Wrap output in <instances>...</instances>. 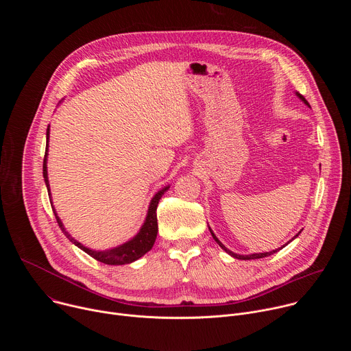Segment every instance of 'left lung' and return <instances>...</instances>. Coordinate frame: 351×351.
<instances>
[{
    "mask_svg": "<svg viewBox=\"0 0 351 351\" xmlns=\"http://www.w3.org/2000/svg\"><path fill=\"white\" fill-rule=\"evenodd\" d=\"M295 95H297V97H298L300 99H302V101H303V103H304L306 106H308V107H310L308 101H307V99H306V98H304V97H303L302 94H300V93H297V91H295ZM208 229H210V232H211V234H213L214 240H215V241H217V243H218V244L221 245V248H222V250H225V252H226V253H228V254H229L230 257H233V258H237V260H257V258H264V257H268V256H271V254H274V253L279 252V250L282 248V247H280V248L272 250V252H269V253H256V254H248V256H241V254H236V253L230 252V250H229V248H226V247H225V245H223V244H222V243L219 241V239H218V237L215 236V233L213 232V229H211V228H208ZM298 233H300V232H298ZM298 233H297V234H295V236H294L293 239H295V237L298 236ZM293 239H291V240H293ZM291 240H290V241H291ZM290 241H289V243H290ZM285 245H287V244H285ZM285 245H283V247H285Z\"/></svg>",
    "mask_w": 351,
    "mask_h": 351,
    "instance_id": "obj_1",
    "label": "left lung"
}]
</instances>
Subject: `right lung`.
Returning a JSON list of instances; mask_svg holds the SVG:
<instances>
[{
  "instance_id": "1",
  "label": "right lung",
  "mask_w": 351,
  "mask_h": 351,
  "mask_svg": "<svg viewBox=\"0 0 351 351\" xmlns=\"http://www.w3.org/2000/svg\"><path fill=\"white\" fill-rule=\"evenodd\" d=\"M48 138H49V126L47 128V144H45V156H44V162H43V176H44V182H45V186H47V190H48V195H49V202L53 203L51 199V191H49V182H48V173H47V156H48ZM169 189V186H165L162 187L160 191H157L154 194V197L152 198V202H149V206H148V211H147V215H145V219H144V223L143 226L140 228L138 233L132 237L130 240H128L126 243L121 244V245H117L114 248H110V250H93V248H88L86 245H83L80 241H77L75 237H72L62 221L60 219L54 206L53 207V211H54V215L57 218V222L61 228V230L65 233V236L75 244L77 245L80 250H83L84 253H87L90 257H93L94 260L99 261V263H104L107 265H125V264H130L136 260H138L140 257H143L147 252H149V250L153 248L154 245V241L157 239V233H158V222H157V207H158V203L161 197L164 195V193Z\"/></svg>"
}]
</instances>
